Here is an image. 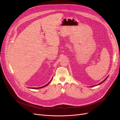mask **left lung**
I'll return each instance as SVG.
<instances>
[{
	"instance_id": "obj_1",
	"label": "left lung",
	"mask_w": 120,
	"mask_h": 120,
	"mask_svg": "<svg viewBox=\"0 0 120 120\" xmlns=\"http://www.w3.org/2000/svg\"><path fill=\"white\" fill-rule=\"evenodd\" d=\"M107 78H108V77H107V78H106V79H105V80H104V81H103V82H101V83H100V84H101V83H102V82H105V80H106V79H107Z\"/></svg>"
}]
</instances>
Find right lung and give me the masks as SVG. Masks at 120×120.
<instances>
[{
	"label": "right lung",
	"mask_w": 120,
	"mask_h": 120,
	"mask_svg": "<svg viewBox=\"0 0 120 120\" xmlns=\"http://www.w3.org/2000/svg\"><path fill=\"white\" fill-rule=\"evenodd\" d=\"M51 81H52V80H51ZM51 81L49 82H48L47 84H46V85H45V86H42V87H38V88H32V89H40V88H43V87H45V86H47V85H48V84L51 82Z\"/></svg>",
	"instance_id": "right-lung-1"
}]
</instances>
